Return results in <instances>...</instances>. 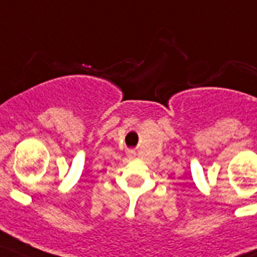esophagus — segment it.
<instances>
[{
  "mask_svg": "<svg viewBox=\"0 0 257 257\" xmlns=\"http://www.w3.org/2000/svg\"><path fill=\"white\" fill-rule=\"evenodd\" d=\"M129 155H133V151H128Z\"/></svg>",
  "mask_w": 257,
  "mask_h": 257,
  "instance_id": "obj_1",
  "label": "esophagus"
}]
</instances>
